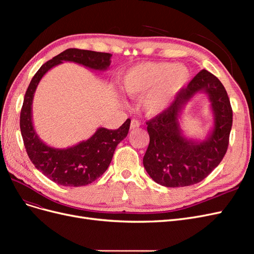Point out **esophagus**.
Returning a JSON list of instances; mask_svg holds the SVG:
<instances>
[{
    "instance_id": "1",
    "label": "esophagus",
    "mask_w": 254,
    "mask_h": 254,
    "mask_svg": "<svg viewBox=\"0 0 254 254\" xmlns=\"http://www.w3.org/2000/svg\"><path fill=\"white\" fill-rule=\"evenodd\" d=\"M140 125H141L140 121H137V120L133 119V120L131 121V124H130V128H131V129H136V128L140 127Z\"/></svg>"
}]
</instances>
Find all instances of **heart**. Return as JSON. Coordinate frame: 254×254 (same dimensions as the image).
Masks as SVG:
<instances>
[{
	"label": "heart",
	"mask_w": 254,
	"mask_h": 254,
	"mask_svg": "<svg viewBox=\"0 0 254 254\" xmlns=\"http://www.w3.org/2000/svg\"><path fill=\"white\" fill-rule=\"evenodd\" d=\"M189 70L183 65L167 63H147L130 68L121 78V87L127 94L144 98V108L149 114L166 110L176 94L189 79Z\"/></svg>",
	"instance_id": "b5f03b06"
}]
</instances>
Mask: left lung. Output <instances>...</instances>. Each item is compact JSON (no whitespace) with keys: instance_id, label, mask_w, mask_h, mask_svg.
Returning a JSON list of instances; mask_svg holds the SVG:
<instances>
[{"instance_id":"8db88e82","label":"left lung","mask_w":254,"mask_h":254,"mask_svg":"<svg viewBox=\"0 0 254 254\" xmlns=\"http://www.w3.org/2000/svg\"><path fill=\"white\" fill-rule=\"evenodd\" d=\"M199 90L209 94L215 124L206 141L195 143L180 134L178 114ZM232 122V107L225 87L216 76L201 70L176 94L166 110L146 122L149 134L143 158L146 172L153 181L167 188L189 187L202 181L224 159Z\"/></svg>"}]
</instances>
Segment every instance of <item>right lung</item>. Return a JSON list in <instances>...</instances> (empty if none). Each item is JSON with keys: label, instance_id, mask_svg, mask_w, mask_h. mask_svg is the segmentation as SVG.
<instances>
[{"label": "right lung", "instance_id": "1", "mask_svg": "<svg viewBox=\"0 0 254 254\" xmlns=\"http://www.w3.org/2000/svg\"><path fill=\"white\" fill-rule=\"evenodd\" d=\"M109 53L67 49L47 61L30 81L20 113V129L27 156L37 170L60 186L82 187L98 179L111 163L118 144L125 139L130 120L119 129L99 128L89 140L66 149H55L42 143L32 123V103L35 90L42 76L63 61H73L94 70H106L110 65Z\"/></svg>", "mask_w": 254, "mask_h": 254}]
</instances>
